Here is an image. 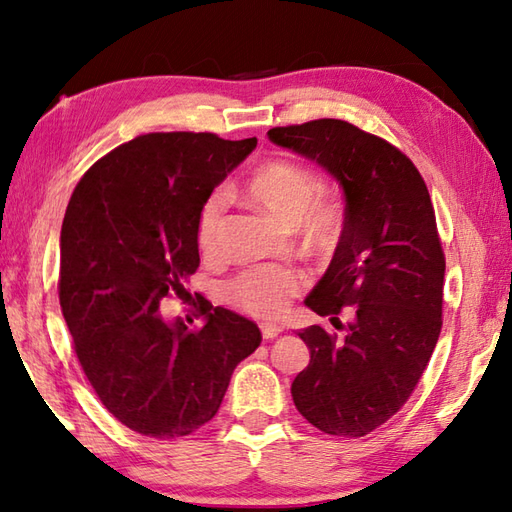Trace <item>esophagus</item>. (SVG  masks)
<instances>
[{
	"instance_id": "1",
	"label": "esophagus",
	"mask_w": 512,
	"mask_h": 512,
	"mask_svg": "<svg viewBox=\"0 0 512 512\" xmlns=\"http://www.w3.org/2000/svg\"><path fill=\"white\" fill-rule=\"evenodd\" d=\"M260 331H263L265 339H276L282 333V326H278V324H260Z\"/></svg>"
}]
</instances>
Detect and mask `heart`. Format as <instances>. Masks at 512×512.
<instances>
[{
    "mask_svg": "<svg viewBox=\"0 0 512 512\" xmlns=\"http://www.w3.org/2000/svg\"><path fill=\"white\" fill-rule=\"evenodd\" d=\"M247 195L271 217L285 225H300L306 243L324 249L335 241L339 217L320 199L322 184L309 168L293 162H269L247 179ZM225 195L214 192L203 203L197 219V243L212 252L223 223ZM302 287V276L285 265H260L238 274L225 293L236 306L258 317H276Z\"/></svg>",
    "mask_w": 512,
    "mask_h": 512,
    "instance_id": "1",
    "label": "heart"
}]
</instances>
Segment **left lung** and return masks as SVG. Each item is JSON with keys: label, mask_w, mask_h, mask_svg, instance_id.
Listing matches in <instances>:
<instances>
[{"label": "left lung", "mask_w": 512, "mask_h": 512, "mask_svg": "<svg viewBox=\"0 0 512 512\" xmlns=\"http://www.w3.org/2000/svg\"><path fill=\"white\" fill-rule=\"evenodd\" d=\"M322 166L344 192V230L304 304L331 317L298 333L311 361L291 383L298 412L331 436H366L401 410L442 326L445 256L423 177L392 144L344 120L267 131ZM352 305L351 320L336 315Z\"/></svg>", "instance_id": "obj_1"}]
</instances>
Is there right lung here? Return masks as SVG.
Masks as SVG:
<instances>
[{
	"mask_svg": "<svg viewBox=\"0 0 512 512\" xmlns=\"http://www.w3.org/2000/svg\"><path fill=\"white\" fill-rule=\"evenodd\" d=\"M258 140L149 133L113 149L78 181L61 227L59 300L78 361L122 425L160 440L188 436L219 412L258 326L208 309L199 331L166 322L199 267V210Z\"/></svg>",
	"mask_w": 512,
	"mask_h": 512,
	"instance_id": "add662e5",
	"label": "right lung"
}]
</instances>
